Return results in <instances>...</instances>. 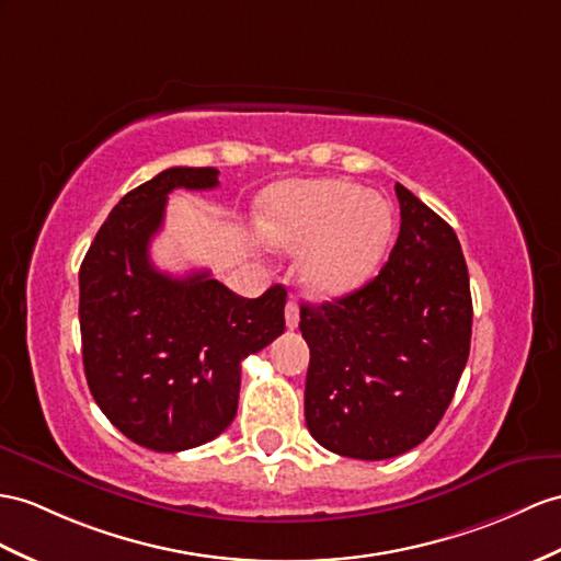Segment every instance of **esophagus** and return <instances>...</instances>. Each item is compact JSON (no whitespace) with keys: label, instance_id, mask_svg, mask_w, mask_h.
I'll return each mask as SVG.
<instances>
[{"label":"esophagus","instance_id":"34e87169","mask_svg":"<svg viewBox=\"0 0 561 561\" xmlns=\"http://www.w3.org/2000/svg\"><path fill=\"white\" fill-rule=\"evenodd\" d=\"M297 323H299V307L295 299H288V305H285V325L293 331V328H297Z\"/></svg>","mask_w":561,"mask_h":561}]
</instances>
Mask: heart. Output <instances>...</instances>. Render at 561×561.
<instances>
[{
  "label": "heart",
  "mask_w": 561,
  "mask_h": 561,
  "mask_svg": "<svg viewBox=\"0 0 561 561\" xmlns=\"http://www.w3.org/2000/svg\"><path fill=\"white\" fill-rule=\"evenodd\" d=\"M262 238L280 250H307L305 285L319 297H343L374 278L394 230L392 204L347 181H295L259 202Z\"/></svg>",
  "instance_id": "1"
}]
</instances>
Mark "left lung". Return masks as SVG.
Masks as SVG:
<instances>
[{
	"instance_id": "1",
	"label": "left lung",
	"mask_w": 561,
	"mask_h": 561,
	"mask_svg": "<svg viewBox=\"0 0 561 561\" xmlns=\"http://www.w3.org/2000/svg\"><path fill=\"white\" fill-rule=\"evenodd\" d=\"M394 193L400 236L378 276L299 309L307 428L331 453L366 461L428 438L471 347L469 271L455 230L404 185Z\"/></svg>"
}]
</instances>
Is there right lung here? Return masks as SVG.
I'll return each mask as SVG.
<instances>
[{
	"label": "right lung",
	"instance_id": "right-lung-1",
	"mask_svg": "<svg viewBox=\"0 0 561 561\" xmlns=\"http://www.w3.org/2000/svg\"><path fill=\"white\" fill-rule=\"evenodd\" d=\"M218 171L173 167L123 197L80 264V337L94 402L147 449L183 453L238 412L240 364L285 331V288L240 297L209 271L173 278L149 242L175 187L211 190Z\"/></svg>",
	"mask_w": 561,
	"mask_h": 561
}]
</instances>
